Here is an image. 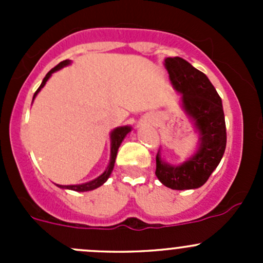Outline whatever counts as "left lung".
Wrapping results in <instances>:
<instances>
[{
  "instance_id": "8db88e82",
  "label": "left lung",
  "mask_w": 263,
  "mask_h": 263,
  "mask_svg": "<svg viewBox=\"0 0 263 263\" xmlns=\"http://www.w3.org/2000/svg\"><path fill=\"white\" fill-rule=\"evenodd\" d=\"M164 66L182 108L198 135L197 150L181 164H169L156 155L158 179L172 190H195L203 185L219 165L227 146V127L221 98L203 72L181 57H168Z\"/></svg>"
}]
</instances>
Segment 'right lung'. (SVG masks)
Returning a JSON list of instances; mask_svg holds the SVG:
<instances>
[{"mask_svg": "<svg viewBox=\"0 0 263 263\" xmlns=\"http://www.w3.org/2000/svg\"><path fill=\"white\" fill-rule=\"evenodd\" d=\"M70 63H71L70 60H65V61H62L61 63H58L54 68H52V70L47 73L46 78L43 79V81H42L41 86L38 87V90L34 92L33 100L35 99V97L38 95V92L43 89L44 85H46V82L48 81V79L52 76V73L55 72V71L61 70V68L66 67V66H68ZM131 129H132L131 126H122V127H117V128H115L112 132H110V159H109V164H108V166H107V169L104 171V173L100 174L98 178L92 179V181H90V182L82 183V184H70V185L57 184V187L62 188V190L76 191V192H87V191H92V190H95V188H98V187H100V185L104 184V183L108 181V178L110 177V174H112L113 168H115V163H116V158H117V153H118V148H119V146H121V144H122V141L124 140V137L127 136V134H128V132H131Z\"/></svg>", "mask_w": 263, "mask_h": 263, "instance_id": "1", "label": "right lung"}]
</instances>
